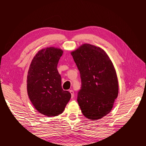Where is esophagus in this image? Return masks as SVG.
Here are the masks:
<instances>
[{"instance_id": "esophagus-1", "label": "esophagus", "mask_w": 146, "mask_h": 146, "mask_svg": "<svg viewBox=\"0 0 146 146\" xmlns=\"http://www.w3.org/2000/svg\"><path fill=\"white\" fill-rule=\"evenodd\" d=\"M70 92L71 95V98H73L74 97V92L72 90H70Z\"/></svg>"}]
</instances>
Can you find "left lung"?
<instances>
[{
	"mask_svg": "<svg viewBox=\"0 0 146 146\" xmlns=\"http://www.w3.org/2000/svg\"><path fill=\"white\" fill-rule=\"evenodd\" d=\"M81 77L77 101L85 117L98 120L110 112L119 93L112 62L100 47L83 44L71 52Z\"/></svg>",
	"mask_w": 146,
	"mask_h": 146,
	"instance_id": "left-lung-1",
	"label": "left lung"
}]
</instances>
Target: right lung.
I'll return each mask as SVG.
<instances>
[{
	"instance_id": "obj_1",
	"label": "right lung",
	"mask_w": 146,
	"mask_h": 146,
	"mask_svg": "<svg viewBox=\"0 0 146 146\" xmlns=\"http://www.w3.org/2000/svg\"><path fill=\"white\" fill-rule=\"evenodd\" d=\"M63 53L61 49L49 47L38 52L31 63L27 77V90L33 106L39 113L54 117L63 113L71 94L64 91L57 70Z\"/></svg>"
}]
</instances>
